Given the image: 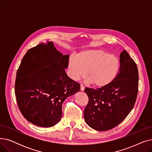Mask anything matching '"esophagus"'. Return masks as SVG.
I'll list each match as a JSON object with an SVG mask.
<instances>
[{"label": "esophagus", "mask_w": 152, "mask_h": 152, "mask_svg": "<svg viewBox=\"0 0 152 152\" xmlns=\"http://www.w3.org/2000/svg\"><path fill=\"white\" fill-rule=\"evenodd\" d=\"M80 89L81 91H83L84 90V86L83 84H81V87H80Z\"/></svg>", "instance_id": "obj_1"}]
</instances>
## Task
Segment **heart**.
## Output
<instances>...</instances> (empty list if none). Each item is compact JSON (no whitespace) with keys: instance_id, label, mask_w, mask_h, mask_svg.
<instances>
[{"instance_id":"1","label":"heart","mask_w":152,"mask_h":152,"mask_svg":"<svg viewBox=\"0 0 152 152\" xmlns=\"http://www.w3.org/2000/svg\"><path fill=\"white\" fill-rule=\"evenodd\" d=\"M120 66L119 59L103 50H88L68 59V75L78 80L86 75L96 87L108 85L116 76Z\"/></svg>"}]
</instances>
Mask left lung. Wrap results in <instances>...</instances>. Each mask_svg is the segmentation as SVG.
I'll use <instances>...</instances> for the list:
<instances>
[{
    "instance_id": "obj_1",
    "label": "left lung",
    "mask_w": 152,
    "mask_h": 152,
    "mask_svg": "<svg viewBox=\"0 0 152 152\" xmlns=\"http://www.w3.org/2000/svg\"><path fill=\"white\" fill-rule=\"evenodd\" d=\"M119 57L120 66L113 81L100 88L84 89L89 102L84 118L95 130L114 128L129 115L136 101L139 87L137 65L125 50Z\"/></svg>"
}]
</instances>
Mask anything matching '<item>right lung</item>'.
Returning <instances> with one entry per match:
<instances>
[{"instance_id": "right-lung-1", "label": "right lung", "mask_w": 152, "mask_h": 152, "mask_svg": "<svg viewBox=\"0 0 152 152\" xmlns=\"http://www.w3.org/2000/svg\"><path fill=\"white\" fill-rule=\"evenodd\" d=\"M69 55H63L52 42L31 48L17 72L15 93L23 116L36 126L49 127L62 116V104L80 90L65 72Z\"/></svg>"}]
</instances>
